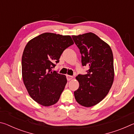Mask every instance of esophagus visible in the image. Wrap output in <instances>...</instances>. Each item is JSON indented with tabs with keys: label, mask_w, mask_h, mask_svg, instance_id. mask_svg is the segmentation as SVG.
I'll list each match as a JSON object with an SVG mask.
<instances>
[{
	"label": "esophagus",
	"mask_w": 134,
	"mask_h": 134,
	"mask_svg": "<svg viewBox=\"0 0 134 134\" xmlns=\"http://www.w3.org/2000/svg\"><path fill=\"white\" fill-rule=\"evenodd\" d=\"M66 77H67V80H70L72 79V76H70V75H66Z\"/></svg>",
	"instance_id": "obj_1"
}]
</instances>
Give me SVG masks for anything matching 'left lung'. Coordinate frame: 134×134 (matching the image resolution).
Instances as JSON below:
<instances>
[{"mask_svg":"<svg viewBox=\"0 0 134 134\" xmlns=\"http://www.w3.org/2000/svg\"><path fill=\"white\" fill-rule=\"evenodd\" d=\"M87 74H79V89L74 92L76 101L85 107L99 103L109 92L114 79L113 57L110 47L92 32L72 35Z\"/></svg>","mask_w":134,"mask_h":134,"instance_id":"left-lung-1","label":"left lung"}]
</instances>
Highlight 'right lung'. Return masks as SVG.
<instances>
[{
    "instance_id": "right-lung-1",
    "label": "right lung",
    "mask_w": 134,
    "mask_h": 134,
    "mask_svg": "<svg viewBox=\"0 0 134 134\" xmlns=\"http://www.w3.org/2000/svg\"><path fill=\"white\" fill-rule=\"evenodd\" d=\"M74 44L69 35L46 32L27 43L22 57L24 83L31 98L44 106L57 102L67 83L65 75L53 71L63 52Z\"/></svg>"
}]
</instances>
